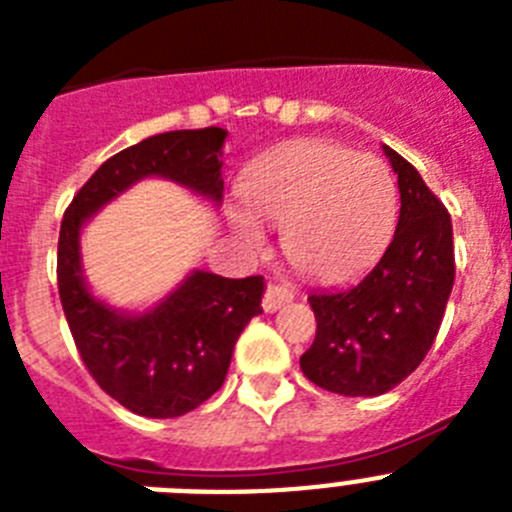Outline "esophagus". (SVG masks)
I'll return each instance as SVG.
<instances>
[{
  "instance_id": "obj_1",
  "label": "esophagus",
  "mask_w": 512,
  "mask_h": 512,
  "mask_svg": "<svg viewBox=\"0 0 512 512\" xmlns=\"http://www.w3.org/2000/svg\"><path fill=\"white\" fill-rule=\"evenodd\" d=\"M292 292H289L287 287H279V284H269V287H266V295H264V302H261V305H264V310L266 312H277V310H282L284 305H289V302H292Z\"/></svg>"
}]
</instances>
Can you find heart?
<instances>
[{"mask_svg": "<svg viewBox=\"0 0 512 512\" xmlns=\"http://www.w3.org/2000/svg\"><path fill=\"white\" fill-rule=\"evenodd\" d=\"M241 200L230 210L235 233L256 246L259 220L284 228L289 264L325 284L372 266L395 230L390 169L330 140H292L256 158L241 176Z\"/></svg>", "mask_w": 512, "mask_h": 512, "instance_id": "obj_1", "label": "heart"}]
</instances>
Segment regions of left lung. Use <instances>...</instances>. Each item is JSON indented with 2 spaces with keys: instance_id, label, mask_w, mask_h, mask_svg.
Returning a JSON list of instances; mask_svg holds the SVG:
<instances>
[{
  "instance_id": "8db88e82",
  "label": "left lung",
  "mask_w": 512,
  "mask_h": 512,
  "mask_svg": "<svg viewBox=\"0 0 512 512\" xmlns=\"http://www.w3.org/2000/svg\"><path fill=\"white\" fill-rule=\"evenodd\" d=\"M384 153L402 202L395 238L359 284L307 297L318 333L302 374L346 397L384 395L418 369L454 287L451 215L413 164L390 146Z\"/></svg>"
}]
</instances>
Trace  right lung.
<instances>
[{
  "mask_svg": "<svg viewBox=\"0 0 512 512\" xmlns=\"http://www.w3.org/2000/svg\"><path fill=\"white\" fill-rule=\"evenodd\" d=\"M223 128L171 130L115 153L76 192L58 235V295L81 361L112 400L143 418H179L215 395L233 346L261 312L264 277L192 271L153 310L128 315L89 292L81 228L146 176H164L207 200H223Z\"/></svg>",
  "mask_w": 512,
  "mask_h": 512,
  "instance_id": "1",
  "label": "right lung"
}]
</instances>
